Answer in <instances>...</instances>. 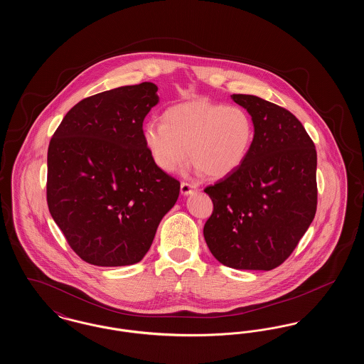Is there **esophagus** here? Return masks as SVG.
Masks as SVG:
<instances>
[{"label":"esophagus","instance_id":"34e87169","mask_svg":"<svg viewBox=\"0 0 364 364\" xmlns=\"http://www.w3.org/2000/svg\"><path fill=\"white\" fill-rule=\"evenodd\" d=\"M180 191H181V193H183V195H190V193H192L193 191H196V187H195V186H192L190 183L183 181V183H181V187H180Z\"/></svg>","mask_w":364,"mask_h":364}]
</instances>
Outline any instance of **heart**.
Segmentation results:
<instances>
[{"instance_id":"1","label":"heart","mask_w":364,"mask_h":364,"mask_svg":"<svg viewBox=\"0 0 364 364\" xmlns=\"http://www.w3.org/2000/svg\"><path fill=\"white\" fill-rule=\"evenodd\" d=\"M254 139L255 125L242 106L203 100L174 105L164 113V122H149L144 128V144L161 171L177 172L191 158L211 178L236 172Z\"/></svg>"}]
</instances>
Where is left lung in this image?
<instances>
[{
	"instance_id": "left-lung-1",
	"label": "left lung",
	"mask_w": 364,
	"mask_h": 364,
	"mask_svg": "<svg viewBox=\"0 0 364 364\" xmlns=\"http://www.w3.org/2000/svg\"><path fill=\"white\" fill-rule=\"evenodd\" d=\"M232 100L251 114L252 149L242 166L205 188L213 202L203 235L232 269L272 270L288 259L316 213V150L294 114L255 95Z\"/></svg>"
}]
</instances>
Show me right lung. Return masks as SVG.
Wrapping results in <instances>:
<instances>
[{"instance_id": "obj_1", "label": "right lung", "mask_w": 364, "mask_h": 364, "mask_svg": "<svg viewBox=\"0 0 364 364\" xmlns=\"http://www.w3.org/2000/svg\"><path fill=\"white\" fill-rule=\"evenodd\" d=\"M156 91L144 82L85 98L49 143V211L87 263L140 262L178 198L180 181L156 166L144 144L143 120L158 104Z\"/></svg>"}]
</instances>
